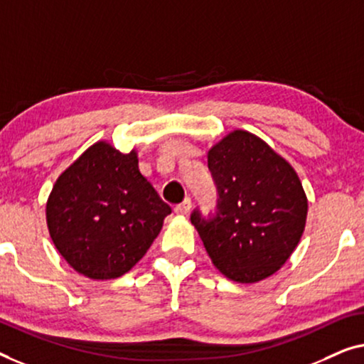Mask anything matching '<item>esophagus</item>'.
Masks as SVG:
<instances>
[{"label": "esophagus", "instance_id": "34e87169", "mask_svg": "<svg viewBox=\"0 0 364 364\" xmlns=\"http://www.w3.org/2000/svg\"><path fill=\"white\" fill-rule=\"evenodd\" d=\"M189 209H191V199L186 198L183 203L176 204V206H175V213H176V214H188Z\"/></svg>", "mask_w": 364, "mask_h": 364}]
</instances>
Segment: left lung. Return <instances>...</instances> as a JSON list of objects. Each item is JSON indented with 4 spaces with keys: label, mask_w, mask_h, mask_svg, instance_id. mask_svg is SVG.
I'll return each mask as SVG.
<instances>
[{
    "label": "left lung",
    "mask_w": 364,
    "mask_h": 364,
    "mask_svg": "<svg viewBox=\"0 0 364 364\" xmlns=\"http://www.w3.org/2000/svg\"><path fill=\"white\" fill-rule=\"evenodd\" d=\"M216 213H191L213 264L228 279L254 284L277 272L304 234L306 196L294 168L264 140L235 130L208 153Z\"/></svg>",
    "instance_id": "8db88e82"
}]
</instances>
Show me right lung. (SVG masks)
<instances>
[{
    "label": "right lung",
    "instance_id": "right-lung-1",
    "mask_svg": "<svg viewBox=\"0 0 364 364\" xmlns=\"http://www.w3.org/2000/svg\"><path fill=\"white\" fill-rule=\"evenodd\" d=\"M171 208L138 170L136 151L97 141L58 178L46 204L50 239L79 274L129 272L160 234Z\"/></svg>",
    "mask_w": 364,
    "mask_h": 364
}]
</instances>
